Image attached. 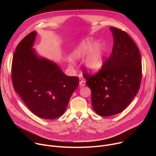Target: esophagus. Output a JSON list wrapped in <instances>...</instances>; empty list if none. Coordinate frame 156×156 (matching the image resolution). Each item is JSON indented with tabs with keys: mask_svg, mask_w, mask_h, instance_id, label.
I'll return each mask as SVG.
<instances>
[{
	"mask_svg": "<svg viewBox=\"0 0 156 156\" xmlns=\"http://www.w3.org/2000/svg\"><path fill=\"white\" fill-rule=\"evenodd\" d=\"M80 86H84L86 85V81L84 80H81L80 81Z\"/></svg>",
	"mask_w": 156,
	"mask_h": 156,
	"instance_id": "34e87169",
	"label": "esophagus"
}]
</instances>
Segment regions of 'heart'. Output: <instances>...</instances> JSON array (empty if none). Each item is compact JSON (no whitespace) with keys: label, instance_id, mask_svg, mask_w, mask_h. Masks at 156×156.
<instances>
[{"label":"heart","instance_id":"b5f03b06","mask_svg":"<svg viewBox=\"0 0 156 156\" xmlns=\"http://www.w3.org/2000/svg\"><path fill=\"white\" fill-rule=\"evenodd\" d=\"M88 53L86 65L91 72H97L101 69L105 57V48L101 44L95 43L93 39L88 38L83 41L75 49L72 54V58L79 59L84 57Z\"/></svg>","mask_w":156,"mask_h":156}]
</instances>
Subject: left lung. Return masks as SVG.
Instances as JSON below:
<instances>
[{
    "instance_id": "1",
    "label": "left lung",
    "mask_w": 156,
    "mask_h": 156,
    "mask_svg": "<svg viewBox=\"0 0 156 156\" xmlns=\"http://www.w3.org/2000/svg\"><path fill=\"white\" fill-rule=\"evenodd\" d=\"M114 46L101 69L91 75L86 69L83 76L91 90L95 112L109 117L122 112L137 94L142 78L141 57L135 42L128 34L111 27Z\"/></svg>"
}]
</instances>
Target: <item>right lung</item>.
Returning a JSON list of instances; mask_svg holds the SVG:
<instances>
[{
	"label": "right lung",
	"mask_w": 156,
	"mask_h": 156,
	"mask_svg": "<svg viewBox=\"0 0 156 156\" xmlns=\"http://www.w3.org/2000/svg\"><path fill=\"white\" fill-rule=\"evenodd\" d=\"M32 31L16 48L12 63L15 91L31 112L44 119L60 117L79 84L78 76L65 75L54 63L37 57L31 49Z\"/></svg>",
	"instance_id": "obj_1"
}]
</instances>
